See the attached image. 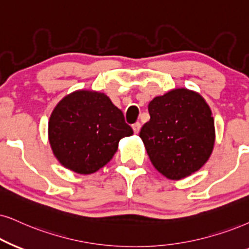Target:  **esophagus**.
Wrapping results in <instances>:
<instances>
[{
	"mask_svg": "<svg viewBox=\"0 0 249 249\" xmlns=\"http://www.w3.org/2000/svg\"><path fill=\"white\" fill-rule=\"evenodd\" d=\"M132 128H133L134 133H139V132H140V128H141V124H140L139 122L134 123V124L132 125Z\"/></svg>",
	"mask_w": 249,
	"mask_h": 249,
	"instance_id": "34e87169",
	"label": "esophagus"
}]
</instances>
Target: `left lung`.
I'll return each instance as SVG.
<instances>
[{
	"label": "left lung",
	"mask_w": 249,
	"mask_h": 249,
	"mask_svg": "<svg viewBox=\"0 0 249 249\" xmlns=\"http://www.w3.org/2000/svg\"><path fill=\"white\" fill-rule=\"evenodd\" d=\"M150 119L140 131L148 156L159 172L181 179L208 161L215 142L212 110L200 94L178 88L148 105Z\"/></svg>",
	"instance_id": "8db88e82"
}]
</instances>
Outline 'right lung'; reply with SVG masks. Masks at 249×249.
<instances>
[{
  "label": "right lung",
  "instance_id": "right-lung-1",
  "mask_svg": "<svg viewBox=\"0 0 249 249\" xmlns=\"http://www.w3.org/2000/svg\"><path fill=\"white\" fill-rule=\"evenodd\" d=\"M49 142L65 168L81 175L105 166L122 138L133 130L103 93L78 90L58 103L49 119Z\"/></svg>",
  "mask_w": 249,
  "mask_h": 249
}]
</instances>
